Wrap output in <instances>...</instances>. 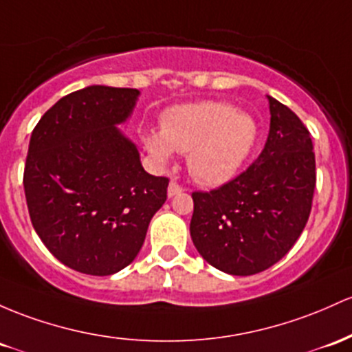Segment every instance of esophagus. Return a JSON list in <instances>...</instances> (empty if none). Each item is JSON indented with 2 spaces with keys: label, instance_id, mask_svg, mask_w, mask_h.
Masks as SVG:
<instances>
[{
  "label": "esophagus",
  "instance_id": "obj_1",
  "mask_svg": "<svg viewBox=\"0 0 352 352\" xmlns=\"http://www.w3.org/2000/svg\"><path fill=\"white\" fill-rule=\"evenodd\" d=\"M182 192H184V188L180 187V185L177 184V182H170L168 184V190H167L168 197H175V195L182 194Z\"/></svg>",
  "mask_w": 352,
  "mask_h": 352
}]
</instances>
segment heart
Listing matches in <instances>:
<instances>
[{
	"label": "heart",
	"instance_id": "1",
	"mask_svg": "<svg viewBox=\"0 0 352 352\" xmlns=\"http://www.w3.org/2000/svg\"><path fill=\"white\" fill-rule=\"evenodd\" d=\"M257 138V123L226 102H197L168 108L160 132L142 133L146 152L157 164L172 160L173 150L187 152V167L195 180L220 185L241 170Z\"/></svg>",
	"mask_w": 352,
	"mask_h": 352
}]
</instances>
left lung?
Returning <instances> with one entry per match:
<instances>
[{
  "label": "left lung",
  "mask_w": 352,
  "mask_h": 352,
  "mask_svg": "<svg viewBox=\"0 0 352 352\" xmlns=\"http://www.w3.org/2000/svg\"><path fill=\"white\" fill-rule=\"evenodd\" d=\"M264 150L222 187L194 192L190 235L210 265L252 276L279 262L306 227L316 188V157L299 117L267 95Z\"/></svg>",
  "instance_id": "obj_1"
}]
</instances>
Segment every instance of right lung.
<instances>
[{
  "instance_id": "obj_1",
  "label": "right lung",
  "mask_w": 352,
  "mask_h": 352,
  "mask_svg": "<svg viewBox=\"0 0 352 352\" xmlns=\"http://www.w3.org/2000/svg\"><path fill=\"white\" fill-rule=\"evenodd\" d=\"M140 91L91 85L50 108L26 157V204L46 249L69 269L111 276L133 262L167 200V177L146 173L118 130Z\"/></svg>"
}]
</instances>
